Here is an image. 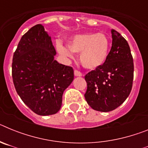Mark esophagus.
I'll list each match as a JSON object with an SVG mask.
<instances>
[{"mask_svg": "<svg viewBox=\"0 0 148 148\" xmlns=\"http://www.w3.org/2000/svg\"><path fill=\"white\" fill-rule=\"evenodd\" d=\"M74 74H75V76H82V73L77 70H74Z\"/></svg>", "mask_w": 148, "mask_h": 148, "instance_id": "1", "label": "esophagus"}]
</instances>
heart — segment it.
<instances>
[{
  "instance_id": "obj_1",
  "label": "heart",
  "mask_w": 148,
  "mask_h": 148,
  "mask_svg": "<svg viewBox=\"0 0 148 148\" xmlns=\"http://www.w3.org/2000/svg\"><path fill=\"white\" fill-rule=\"evenodd\" d=\"M67 47L61 43L57 44L60 54L71 57L72 53L79 54L82 66L88 70H94L105 62L109 53L110 42L103 33H85L75 35L67 42Z\"/></svg>"
}]
</instances>
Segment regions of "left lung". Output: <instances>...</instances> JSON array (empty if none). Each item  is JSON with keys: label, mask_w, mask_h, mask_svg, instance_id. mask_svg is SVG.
Masks as SVG:
<instances>
[{"label": "left lung", "mask_w": 148, "mask_h": 148, "mask_svg": "<svg viewBox=\"0 0 148 148\" xmlns=\"http://www.w3.org/2000/svg\"><path fill=\"white\" fill-rule=\"evenodd\" d=\"M113 42L105 62L86 74L87 104L101 112L113 110L127 99L133 87L134 65L126 39L112 30Z\"/></svg>", "instance_id": "obj_1"}]
</instances>
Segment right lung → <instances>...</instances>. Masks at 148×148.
<instances>
[{
  "label": "right lung",
  "instance_id": "obj_1",
  "mask_svg": "<svg viewBox=\"0 0 148 148\" xmlns=\"http://www.w3.org/2000/svg\"><path fill=\"white\" fill-rule=\"evenodd\" d=\"M51 38L41 24L28 30L13 55L12 76L23 103L40 116L56 113L64 91L74 78L72 66L59 64Z\"/></svg>",
  "mask_w": 148,
  "mask_h": 148
}]
</instances>
